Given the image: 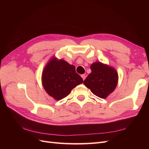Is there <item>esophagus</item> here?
<instances>
[{
  "label": "esophagus",
  "mask_w": 149,
  "mask_h": 149,
  "mask_svg": "<svg viewBox=\"0 0 149 149\" xmlns=\"http://www.w3.org/2000/svg\"><path fill=\"white\" fill-rule=\"evenodd\" d=\"M81 77H82V79H83V80H85V79H86V75H85L84 74H82V75H81Z\"/></svg>",
  "instance_id": "obj_1"
}]
</instances>
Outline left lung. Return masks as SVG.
Returning a JSON list of instances; mask_svg holds the SVG:
<instances>
[{
	"label": "left lung",
	"instance_id": "1",
	"mask_svg": "<svg viewBox=\"0 0 149 149\" xmlns=\"http://www.w3.org/2000/svg\"><path fill=\"white\" fill-rule=\"evenodd\" d=\"M92 72L84 81V84L95 95L106 98L115 89L118 83V73L112 67L100 62L91 66Z\"/></svg>",
	"mask_w": 149,
	"mask_h": 149
}]
</instances>
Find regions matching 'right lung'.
Listing matches in <instances>:
<instances>
[{"label": "right lung", "instance_id": "add662e5", "mask_svg": "<svg viewBox=\"0 0 149 149\" xmlns=\"http://www.w3.org/2000/svg\"><path fill=\"white\" fill-rule=\"evenodd\" d=\"M83 82L75 67L63 60L52 58L42 73V84L46 92L57 100L68 96L72 89Z\"/></svg>", "mask_w": 149, "mask_h": 149}]
</instances>
